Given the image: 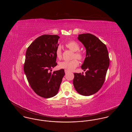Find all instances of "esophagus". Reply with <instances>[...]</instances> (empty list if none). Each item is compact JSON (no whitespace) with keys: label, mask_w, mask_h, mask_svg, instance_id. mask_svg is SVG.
<instances>
[{"label":"esophagus","mask_w":132,"mask_h":132,"mask_svg":"<svg viewBox=\"0 0 132 132\" xmlns=\"http://www.w3.org/2000/svg\"><path fill=\"white\" fill-rule=\"evenodd\" d=\"M69 72V71L67 70H65V74H67V73H68Z\"/></svg>","instance_id":"obj_1"}]
</instances>
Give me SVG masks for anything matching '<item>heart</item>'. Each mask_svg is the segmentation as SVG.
<instances>
[{"label":"heart","instance_id":"1","mask_svg":"<svg viewBox=\"0 0 132 132\" xmlns=\"http://www.w3.org/2000/svg\"><path fill=\"white\" fill-rule=\"evenodd\" d=\"M66 46L69 50L74 52V58H76L79 60H82L84 55L81 51L79 50L80 45L75 41H70L66 44ZM56 55L58 58L60 59L62 57V50L61 46L59 45L56 50ZM79 65V62L77 59H73L71 61H64L59 63V67L61 68L65 69L69 71L73 70Z\"/></svg>","mask_w":132,"mask_h":132}]
</instances>
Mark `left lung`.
<instances>
[{
    "label": "left lung",
    "mask_w": 132,
    "mask_h": 132,
    "mask_svg": "<svg viewBox=\"0 0 132 132\" xmlns=\"http://www.w3.org/2000/svg\"><path fill=\"white\" fill-rule=\"evenodd\" d=\"M78 39L86 50V55L81 68L86 72L74 73L73 85L76 91L84 96L97 93L102 87L109 66L106 46L101 40L90 34L79 35Z\"/></svg>",
    "instance_id": "1"
}]
</instances>
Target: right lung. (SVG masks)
I'll use <instances>...</instances> for the list:
<instances>
[{
	"instance_id": "right-lung-1",
	"label": "right lung",
	"mask_w": 132,
	"mask_h": 132,
	"mask_svg": "<svg viewBox=\"0 0 132 132\" xmlns=\"http://www.w3.org/2000/svg\"><path fill=\"white\" fill-rule=\"evenodd\" d=\"M57 35H44L37 38L27 48L24 70L33 90L48 98L58 92L64 70L50 72L57 65L56 50L59 44Z\"/></svg>"
}]
</instances>
